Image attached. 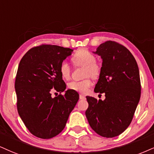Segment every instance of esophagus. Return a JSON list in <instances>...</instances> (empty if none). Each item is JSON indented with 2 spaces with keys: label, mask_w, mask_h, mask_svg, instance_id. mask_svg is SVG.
Wrapping results in <instances>:
<instances>
[{
  "label": "esophagus",
  "mask_w": 154,
  "mask_h": 154,
  "mask_svg": "<svg viewBox=\"0 0 154 154\" xmlns=\"http://www.w3.org/2000/svg\"><path fill=\"white\" fill-rule=\"evenodd\" d=\"M79 98H80V99H85L86 97H85V96H83L82 94H80V96H79Z\"/></svg>",
  "instance_id": "1"
}]
</instances>
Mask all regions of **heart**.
<instances>
[{"label": "heart", "mask_w": 154, "mask_h": 154, "mask_svg": "<svg viewBox=\"0 0 154 154\" xmlns=\"http://www.w3.org/2000/svg\"><path fill=\"white\" fill-rule=\"evenodd\" d=\"M72 60L75 66L84 67V77L91 76L96 79L100 76L101 72L100 66L96 62V56L88 49L81 48L78 50L73 55ZM59 72L63 79L67 80L71 77V67L67 61L63 60L60 63ZM92 85V81L90 78H86L82 81H73L68 83V88L70 90L86 94Z\"/></svg>", "instance_id": "1"}]
</instances>
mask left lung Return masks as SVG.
<instances>
[{
	"label": "left lung",
	"mask_w": 154,
	"mask_h": 154,
	"mask_svg": "<svg viewBox=\"0 0 154 154\" xmlns=\"http://www.w3.org/2000/svg\"><path fill=\"white\" fill-rule=\"evenodd\" d=\"M94 54L101 57L102 67L94 91L105 94L103 100L86 96V116L98 135L113 138L128 128L141 97V81L136 60L120 43L108 41Z\"/></svg>",
	"instance_id": "1"
}]
</instances>
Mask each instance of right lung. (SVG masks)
Wrapping results in <instances>:
<instances>
[{"instance_id": "1", "label": "right lung", "mask_w": 154, "mask_h": 154, "mask_svg": "<svg viewBox=\"0 0 154 154\" xmlns=\"http://www.w3.org/2000/svg\"><path fill=\"white\" fill-rule=\"evenodd\" d=\"M73 50L54 45L33 47L19 63L15 88L17 109L25 126L33 135L48 139L65 128L68 116L79 99L78 92L68 90L59 72L60 63Z\"/></svg>"}]
</instances>
